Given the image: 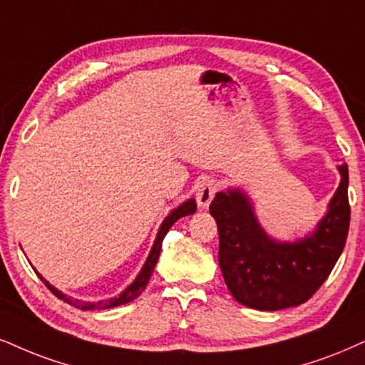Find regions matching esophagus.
<instances>
[{"label": "esophagus", "mask_w": 365, "mask_h": 365, "mask_svg": "<svg viewBox=\"0 0 365 365\" xmlns=\"http://www.w3.org/2000/svg\"><path fill=\"white\" fill-rule=\"evenodd\" d=\"M218 191V182L215 179H203L200 184H197L196 190V201L201 208H206L213 200V196L217 195Z\"/></svg>", "instance_id": "obj_1"}]
</instances>
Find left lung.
Here are the masks:
<instances>
[{
	"label": "left lung",
	"instance_id": "obj_1",
	"mask_svg": "<svg viewBox=\"0 0 365 365\" xmlns=\"http://www.w3.org/2000/svg\"><path fill=\"white\" fill-rule=\"evenodd\" d=\"M313 235L279 244L265 235L240 191H220L210 205L217 220L218 262L228 291L240 304L276 312L307 303L335 267L349 235V169Z\"/></svg>",
	"mask_w": 365,
	"mask_h": 365
}]
</instances>
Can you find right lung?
Listing matches in <instances>:
<instances>
[{
  "label": "right lung",
  "mask_w": 365,
  "mask_h": 365,
  "mask_svg": "<svg viewBox=\"0 0 365 365\" xmlns=\"http://www.w3.org/2000/svg\"><path fill=\"white\" fill-rule=\"evenodd\" d=\"M196 211V201L195 200H187L186 203H182L179 208H175L173 213L169 215L168 218L164 220V223L160 225V230L157 233V238H155V244L152 247L150 250V255H148L147 262L143 264V269L138 274V277L135 279V281L130 284L127 289H125L118 298H111V299H105V301H100V303H84V301H78V299H73V298H67L66 294H62L61 291H57L56 287L48 284L45 279L40 276L38 277L42 279L43 284L51 289L53 294L57 296L58 299L66 301V303L73 304L74 308H79V309H106V308H115V307H120V304H125V303H130V301H133L135 298H138V296L142 294V291L145 289L147 284H148V279H150L152 272H154V267L157 264V259H159V254H160V247H162V240H164V237L168 235L169 228L173 227V225L178 222L179 218L182 217H187V215H192Z\"/></svg>",
  "instance_id": "1"
}]
</instances>
